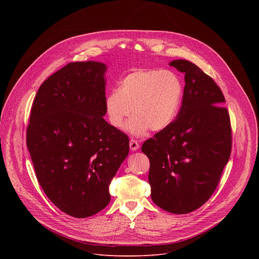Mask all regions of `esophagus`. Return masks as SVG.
<instances>
[{"label": "esophagus", "mask_w": 259, "mask_h": 259, "mask_svg": "<svg viewBox=\"0 0 259 259\" xmlns=\"http://www.w3.org/2000/svg\"><path fill=\"white\" fill-rule=\"evenodd\" d=\"M130 149H131V151H137L138 149H139V143L137 142V140H135V139H131L130 140Z\"/></svg>", "instance_id": "1"}]
</instances>
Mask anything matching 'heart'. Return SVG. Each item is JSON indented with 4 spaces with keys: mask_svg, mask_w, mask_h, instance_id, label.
<instances>
[{
    "mask_svg": "<svg viewBox=\"0 0 259 259\" xmlns=\"http://www.w3.org/2000/svg\"><path fill=\"white\" fill-rule=\"evenodd\" d=\"M183 88L179 78L170 70L140 68L121 79L118 90L104 99L109 124L122 127L134 115L125 129L132 135H143L147 130L162 131L175 120L182 100Z\"/></svg>",
    "mask_w": 259,
    "mask_h": 259,
    "instance_id": "obj_1",
    "label": "heart"
}]
</instances>
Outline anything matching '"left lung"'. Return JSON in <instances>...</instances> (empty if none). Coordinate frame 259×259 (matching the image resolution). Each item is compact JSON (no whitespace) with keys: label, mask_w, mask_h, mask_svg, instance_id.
<instances>
[{"label":"left lung","mask_w":259,"mask_h":259,"mask_svg":"<svg viewBox=\"0 0 259 259\" xmlns=\"http://www.w3.org/2000/svg\"><path fill=\"white\" fill-rule=\"evenodd\" d=\"M184 72V90L176 119L147 139L141 151L150 159L154 203L186 214L204 205L217 188L232 151V128L225 96L195 63H169Z\"/></svg>","instance_id":"obj_1"}]
</instances>
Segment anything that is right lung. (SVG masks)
<instances>
[{
    "instance_id": "1",
    "label": "right lung",
    "mask_w": 259,
    "mask_h": 259,
    "mask_svg": "<svg viewBox=\"0 0 259 259\" xmlns=\"http://www.w3.org/2000/svg\"><path fill=\"white\" fill-rule=\"evenodd\" d=\"M106 65L70 62L39 88L26 145L40 186L61 211L77 218L107 206L109 183L129 153V138L103 116Z\"/></svg>"
}]
</instances>
